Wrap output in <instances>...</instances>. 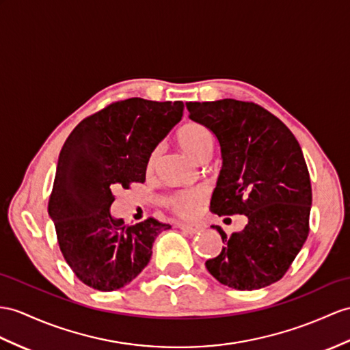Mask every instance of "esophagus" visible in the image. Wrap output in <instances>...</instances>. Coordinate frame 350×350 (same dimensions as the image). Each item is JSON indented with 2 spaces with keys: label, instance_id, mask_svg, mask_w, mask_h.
Here are the masks:
<instances>
[{
  "label": "esophagus",
  "instance_id": "34e87169",
  "mask_svg": "<svg viewBox=\"0 0 350 350\" xmlns=\"http://www.w3.org/2000/svg\"><path fill=\"white\" fill-rule=\"evenodd\" d=\"M178 227H180L183 232L187 233V234H196V233H199L200 230H202V227L199 224H185V223H181V224H178Z\"/></svg>",
  "mask_w": 350,
  "mask_h": 350
}]
</instances>
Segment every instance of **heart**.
<instances>
[{"label":"heart","instance_id":"obj_1","mask_svg":"<svg viewBox=\"0 0 350 350\" xmlns=\"http://www.w3.org/2000/svg\"><path fill=\"white\" fill-rule=\"evenodd\" d=\"M176 141L180 147L196 160H206L214 148V133L208 126L198 122H189L180 127L176 132ZM159 160V148L152 150L147 159V174H152ZM206 198V193L202 189H191L175 193L167 200V206L175 214L184 218L193 217L198 212L200 203Z\"/></svg>","mask_w":350,"mask_h":350}]
</instances>
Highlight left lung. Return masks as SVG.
I'll return each mask as SVG.
<instances>
[{
	"instance_id": "obj_1",
	"label": "left lung",
	"mask_w": 350,
	"mask_h": 350,
	"mask_svg": "<svg viewBox=\"0 0 350 350\" xmlns=\"http://www.w3.org/2000/svg\"><path fill=\"white\" fill-rule=\"evenodd\" d=\"M193 122L208 126L221 147L212 193L217 215H246L242 232L221 234L223 250L206 261L219 284L252 291L278 282L309 234L312 185L300 144L267 109L236 99L185 102Z\"/></svg>"
}]
</instances>
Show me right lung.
<instances>
[{
  "instance_id": "right-lung-1",
  "label": "right lung",
  "mask_w": 350,
  "mask_h": 350,
  "mask_svg": "<svg viewBox=\"0 0 350 350\" xmlns=\"http://www.w3.org/2000/svg\"><path fill=\"white\" fill-rule=\"evenodd\" d=\"M184 104L131 98L84 118L59 154L49 215L68 266L98 291L126 286L146 269L159 233L154 218L126 226L111 215L113 189L146 181L147 159L181 120Z\"/></svg>"
}]
</instances>
